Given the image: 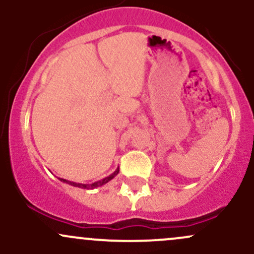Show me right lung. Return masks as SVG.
Wrapping results in <instances>:
<instances>
[{"label":"right lung","instance_id":"obj_1","mask_svg":"<svg viewBox=\"0 0 254 254\" xmlns=\"http://www.w3.org/2000/svg\"><path fill=\"white\" fill-rule=\"evenodd\" d=\"M118 172H119V168H117V170H116L115 172H113V173L111 174V176L106 177V178H104V179H101V180H98V182H95V183H93V184H80V183H74V182H69V180L62 179V178H60V180H61V182H63V183L69 184V185H71V186H75V188L87 189V190H88V189H95V188H99V186H103V185H105V184L109 183L110 180H112L113 178H115L116 176H117Z\"/></svg>","mask_w":254,"mask_h":254}]
</instances>
